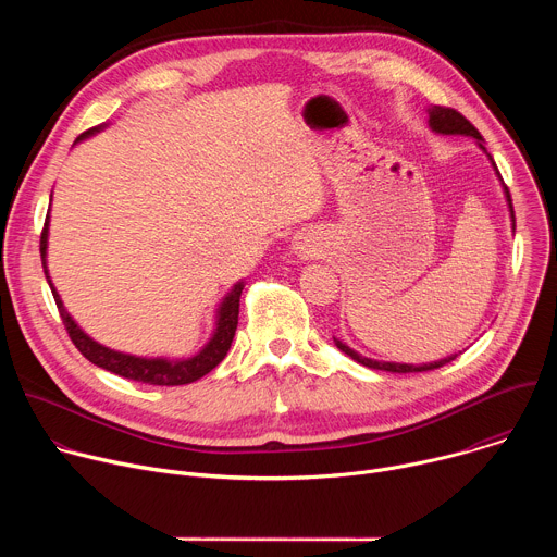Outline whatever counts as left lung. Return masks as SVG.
<instances>
[{
    "instance_id": "obj_1",
    "label": "left lung",
    "mask_w": 557,
    "mask_h": 557,
    "mask_svg": "<svg viewBox=\"0 0 557 557\" xmlns=\"http://www.w3.org/2000/svg\"><path fill=\"white\" fill-rule=\"evenodd\" d=\"M428 114H430V127L434 129V132H438V134H462V136H473L475 140H479V145H481V149H485V145H483V136H481V132L475 129L460 112H456L454 108H443V106H432L430 110H428ZM490 156V153H487ZM490 161L494 163V158L490 156ZM494 168H496V163H494ZM500 176V174H498ZM505 187V196H507V202H509V211H511V222H513V228H516V215H513V205H511V194H509V189H507V185H503ZM335 346L342 350V352H346L348 357H352L357 363H361V366H366V368H372V370H385V372H428V370H434V368H441V366H445V363H449V361H454L458 355H451V357H445V359H438V361H434V363H423V366H412V363H392V361H374V359H368V357H361L359 352H355L350 346H346V344H342L339 339H335Z\"/></svg>"
}]
</instances>
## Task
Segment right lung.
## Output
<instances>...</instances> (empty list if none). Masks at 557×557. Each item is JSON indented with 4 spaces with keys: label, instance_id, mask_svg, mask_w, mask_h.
<instances>
[{
    "label": "right lung",
    "instance_id": "1",
    "mask_svg": "<svg viewBox=\"0 0 557 557\" xmlns=\"http://www.w3.org/2000/svg\"><path fill=\"white\" fill-rule=\"evenodd\" d=\"M95 132H99V127H92V129L84 132L76 140H84ZM46 249H48V215H46V222H44L41 243H39L44 273H46V280L50 284V290L54 295L59 314H61L63 326H65L72 344L78 348V352H82L95 366H99L103 370H110L119 376L147 383V385H185V383L198 381L200 376L211 372L226 357V352L231 348V342H233V335H235V329H237V314H240V295H243V288H245L243 282H237L226 293V297L222 299V304L218 308V324H215L213 337L209 339V344L198 355H194L189 359H147V357H134V355L110 350V348L97 344L95 339H90L82 329L74 324V320L67 314L59 293L54 290V286L50 282L48 267H46Z\"/></svg>",
    "mask_w": 557,
    "mask_h": 557
}]
</instances>
